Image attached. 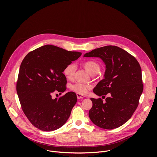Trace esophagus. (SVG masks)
<instances>
[{"label": "esophagus", "instance_id": "1", "mask_svg": "<svg viewBox=\"0 0 157 157\" xmlns=\"http://www.w3.org/2000/svg\"><path fill=\"white\" fill-rule=\"evenodd\" d=\"M76 96H77V98H78V99H82V98H84V96L83 95L80 94H78V93L76 94Z\"/></svg>", "mask_w": 157, "mask_h": 157}]
</instances>
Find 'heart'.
I'll return each instance as SVG.
<instances>
[{
	"label": "heart",
	"instance_id": "1",
	"mask_svg": "<svg viewBox=\"0 0 157 157\" xmlns=\"http://www.w3.org/2000/svg\"><path fill=\"white\" fill-rule=\"evenodd\" d=\"M82 66L91 75L98 74L100 71L99 64L93 60H89L84 62ZM75 73V66L73 64H67L63 70V74L67 79H71L74 77ZM91 88V86L86 85L81 82H76L71 86V89L73 91L78 93L80 94H84L87 93L88 89Z\"/></svg>",
	"mask_w": 157,
	"mask_h": 157
}]
</instances>
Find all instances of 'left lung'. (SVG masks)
Masks as SVG:
<instances>
[{"label":"left lung","mask_w":157,"mask_h":157,"mask_svg":"<svg viewBox=\"0 0 157 157\" xmlns=\"http://www.w3.org/2000/svg\"><path fill=\"white\" fill-rule=\"evenodd\" d=\"M84 57H99L105 64L104 78L93 92L101 98H91L89 111L91 121L104 129L117 128L132 117L138 107L143 92L142 70L136 58L116 46H105L84 54Z\"/></svg>","instance_id":"left-lung-1"}]
</instances>
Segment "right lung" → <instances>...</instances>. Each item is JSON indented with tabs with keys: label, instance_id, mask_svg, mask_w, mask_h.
Instances as JSON below:
<instances>
[{
	"label": "right lung",
	"instance_id": "add662e5",
	"mask_svg": "<svg viewBox=\"0 0 157 157\" xmlns=\"http://www.w3.org/2000/svg\"><path fill=\"white\" fill-rule=\"evenodd\" d=\"M81 54L47 44L29 52L22 61L17 93L22 110L37 128L53 131L68 119L77 102L76 93L68 92L55 99L52 94L66 91L67 80L63 70Z\"/></svg>",
	"mask_w": 157,
	"mask_h": 157
}]
</instances>
